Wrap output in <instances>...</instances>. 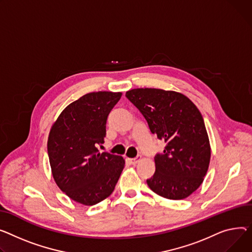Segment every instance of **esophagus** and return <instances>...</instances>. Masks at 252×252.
<instances>
[{
  "label": "esophagus",
  "instance_id": "obj_1",
  "mask_svg": "<svg viewBox=\"0 0 252 252\" xmlns=\"http://www.w3.org/2000/svg\"><path fill=\"white\" fill-rule=\"evenodd\" d=\"M129 160V162H130V164H132V165H135V164H137L140 160H141V156H137L136 158H132V159H128Z\"/></svg>",
  "mask_w": 252,
  "mask_h": 252
}]
</instances>
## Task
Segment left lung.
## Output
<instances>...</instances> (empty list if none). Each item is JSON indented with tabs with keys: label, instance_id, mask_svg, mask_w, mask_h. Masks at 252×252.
Here are the masks:
<instances>
[{
	"label": "left lung",
	"instance_id": "obj_1",
	"mask_svg": "<svg viewBox=\"0 0 252 252\" xmlns=\"http://www.w3.org/2000/svg\"><path fill=\"white\" fill-rule=\"evenodd\" d=\"M126 97L143 114L151 132L164 141L163 153L155 155L156 170L147 179L149 188L169 199H182L202 184L207 174L211 148L204 119L183 94L139 88Z\"/></svg>",
	"mask_w": 252,
	"mask_h": 252
}]
</instances>
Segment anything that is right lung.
I'll list each match as a JSON object with an SVG mask.
<instances>
[{
	"instance_id": "obj_1",
	"label": "right lung",
	"mask_w": 252,
	"mask_h": 252,
	"mask_svg": "<svg viewBox=\"0 0 252 252\" xmlns=\"http://www.w3.org/2000/svg\"><path fill=\"white\" fill-rule=\"evenodd\" d=\"M122 93H88L66 106L50 129L47 153L58 187L75 202L93 206L114 190L125 159L99 153L109 112Z\"/></svg>"
}]
</instances>
